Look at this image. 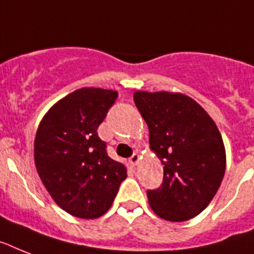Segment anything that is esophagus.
I'll return each mask as SVG.
<instances>
[{
    "label": "esophagus",
    "instance_id": "esophagus-1",
    "mask_svg": "<svg viewBox=\"0 0 254 254\" xmlns=\"http://www.w3.org/2000/svg\"><path fill=\"white\" fill-rule=\"evenodd\" d=\"M139 159H141L139 154H133V155L129 158V163H130L131 166H137L138 163H139Z\"/></svg>",
    "mask_w": 254,
    "mask_h": 254
}]
</instances>
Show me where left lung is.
I'll use <instances>...</instances> for the list:
<instances>
[{
    "label": "left lung",
    "instance_id": "1",
    "mask_svg": "<svg viewBox=\"0 0 254 254\" xmlns=\"http://www.w3.org/2000/svg\"><path fill=\"white\" fill-rule=\"evenodd\" d=\"M134 103L162 162L163 184L147 190L150 207L170 222H185L207 207L226 171V148L209 113L180 92L135 91Z\"/></svg>",
    "mask_w": 254,
    "mask_h": 254
}]
</instances>
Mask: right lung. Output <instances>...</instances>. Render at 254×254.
<instances>
[{
	"instance_id": "add662e5",
	"label": "right lung",
	"mask_w": 254,
	"mask_h": 254,
	"mask_svg": "<svg viewBox=\"0 0 254 254\" xmlns=\"http://www.w3.org/2000/svg\"><path fill=\"white\" fill-rule=\"evenodd\" d=\"M117 91L83 87L53 104L40 121L34 159L41 183L70 215L96 219L112 206L127 167L107 155L98 127Z\"/></svg>"
}]
</instances>
